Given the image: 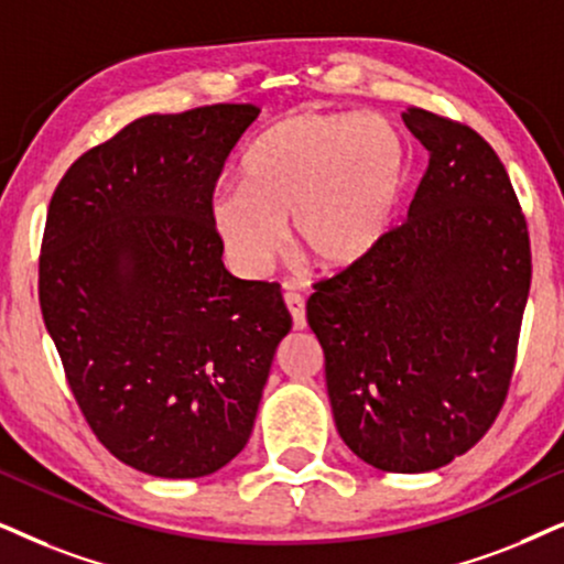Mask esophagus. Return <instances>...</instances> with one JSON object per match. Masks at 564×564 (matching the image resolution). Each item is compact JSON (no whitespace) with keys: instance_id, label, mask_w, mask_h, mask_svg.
I'll use <instances>...</instances> for the list:
<instances>
[{"instance_id":"obj_1","label":"esophagus","mask_w":564,"mask_h":564,"mask_svg":"<svg viewBox=\"0 0 564 564\" xmlns=\"http://www.w3.org/2000/svg\"><path fill=\"white\" fill-rule=\"evenodd\" d=\"M286 306L291 312V317H294V327L296 330H304L306 327V312H304V296L296 294V291H286Z\"/></svg>"}]
</instances>
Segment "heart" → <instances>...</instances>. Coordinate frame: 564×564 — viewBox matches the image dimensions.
Masks as SVG:
<instances>
[{
    "instance_id": "obj_1",
    "label": "heart",
    "mask_w": 564,
    "mask_h": 564,
    "mask_svg": "<svg viewBox=\"0 0 564 564\" xmlns=\"http://www.w3.org/2000/svg\"><path fill=\"white\" fill-rule=\"evenodd\" d=\"M409 169L403 132L380 113H291L249 142L241 187L213 195L210 226L245 275L278 260L283 220L302 258L344 273L388 237Z\"/></svg>"
}]
</instances>
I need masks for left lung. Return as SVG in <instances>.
<instances>
[{"mask_svg": "<svg viewBox=\"0 0 564 564\" xmlns=\"http://www.w3.org/2000/svg\"><path fill=\"white\" fill-rule=\"evenodd\" d=\"M430 151L409 218L359 268L315 283L338 434L369 466L422 474L468 453L508 398L531 289V239L495 148L409 106Z\"/></svg>", "mask_w": 564, "mask_h": 564, "instance_id": "1", "label": "left lung"}]
</instances>
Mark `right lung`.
I'll list each match as a JSON object with an SVG mask.
<instances>
[{"label": "right lung", "mask_w": 564, "mask_h": 564, "mask_svg": "<svg viewBox=\"0 0 564 564\" xmlns=\"http://www.w3.org/2000/svg\"><path fill=\"white\" fill-rule=\"evenodd\" d=\"M252 104L151 113L85 151L56 184L39 302L98 442L161 479L237 458L291 315L281 286L224 268L218 176Z\"/></svg>", "instance_id": "1"}]
</instances>
